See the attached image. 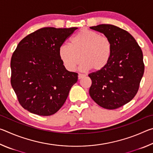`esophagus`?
<instances>
[{
	"mask_svg": "<svg viewBox=\"0 0 153 153\" xmlns=\"http://www.w3.org/2000/svg\"><path fill=\"white\" fill-rule=\"evenodd\" d=\"M85 76L84 75H83V74H78V79H82V78H83V77H84Z\"/></svg>",
	"mask_w": 153,
	"mask_h": 153,
	"instance_id": "1",
	"label": "esophagus"
}]
</instances>
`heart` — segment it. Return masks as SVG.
Here are the masks:
<instances>
[{"instance_id": "b5f03b06", "label": "heart", "mask_w": 153, "mask_h": 153, "mask_svg": "<svg viewBox=\"0 0 153 153\" xmlns=\"http://www.w3.org/2000/svg\"><path fill=\"white\" fill-rule=\"evenodd\" d=\"M111 43L105 36L84 29L75 35L71 45L63 44L59 49V56L65 69L73 71L80 61L82 71L92 68L100 71L107 65L111 54Z\"/></svg>"}]
</instances>
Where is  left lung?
Here are the masks:
<instances>
[{"label": "left lung", "instance_id": "8db88e82", "mask_svg": "<svg viewBox=\"0 0 153 153\" xmlns=\"http://www.w3.org/2000/svg\"><path fill=\"white\" fill-rule=\"evenodd\" d=\"M108 38L111 54L100 71L90 74L89 94L94 101L107 109H115L135 97L144 74L143 55L136 40L127 31L110 24L90 27Z\"/></svg>", "mask_w": 153, "mask_h": 153}]
</instances>
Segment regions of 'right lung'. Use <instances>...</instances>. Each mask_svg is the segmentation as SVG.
I'll return each instance as SVG.
<instances>
[{
	"mask_svg": "<svg viewBox=\"0 0 153 153\" xmlns=\"http://www.w3.org/2000/svg\"><path fill=\"white\" fill-rule=\"evenodd\" d=\"M77 27H44L18 44L11 61V86L20 105L29 112L49 116L65 102L77 82L59 56V47Z\"/></svg>",
	"mask_w": 153,
	"mask_h": 153,
	"instance_id": "1",
	"label": "right lung"
}]
</instances>
